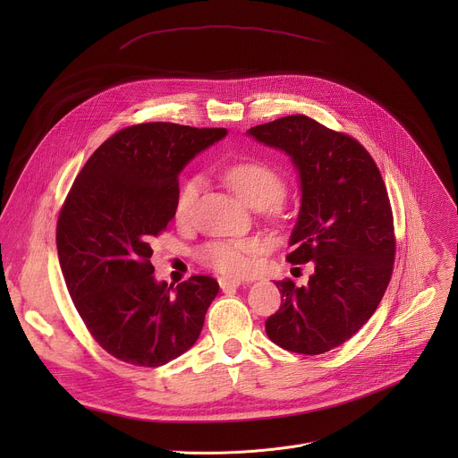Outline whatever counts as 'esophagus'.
<instances>
[{
  "label": "esophagus",
  "instance_id": "34e87169",
  "mask_svg": "<svg viewBox=\"0 0 458 458\" xmlns=\"http://www.w3.org/2000/svg\"><path fill=\"white\" fill-rule=\"evenodd\" d=\"M219 284H221L223 292H235L242 284V281L235 279V277H221Z\"/></svg>",
  "mask_w": 458,
  "mask_h": 458
}]
</instances>
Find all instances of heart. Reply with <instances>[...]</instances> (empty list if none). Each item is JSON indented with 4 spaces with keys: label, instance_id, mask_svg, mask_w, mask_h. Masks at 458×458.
<instances>
[{
    "label": "heart",
    "instance_id": "1",
    "mask_svg": "<svg viewBox=\"0 0 458 458\" xmlns=\"http://www.w3.org/2000/svg\"><path fill=\"white\" fill-rule=\"evenodd\" d=\"M223 179L235 191L237 198L250 208H270L286 191L284 177L263 161H239L223 170ZM201 190V179L184 181L177 191L175 216L186 219ZM255 246L248 241H217L203 246L198 253L199 260L221 274H242L250 268Z\"/></svg>",
    "mask_w": 458,
    "mask_h": 458
}]
</instances>
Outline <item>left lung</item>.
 Returning <instances> with one entry per match:
<instances>
[{
	"label": "left lung",
	"mask_w": 458,
	"mask_h": 458,
	"mask_svg": "<svg viewBox=\"0 0 458 458\" xmlns=\"http://www.w3.org/2000/svg\"><path fill=\"white\" fill-rule=\"evenodd\" d=\"M246 134L284 152L299 174L301 208L286 259L313 265L304 286L276 283L283 302L267 334L288 352L326 353L362 328L391 279L394 216L382 175L359 141L302 114Z\"/></svg>",
	"instance_id": "8db88e82"
}]
</instances>
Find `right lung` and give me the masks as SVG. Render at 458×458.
Here are the masks:
<instances>
[{"label":"right lung","mask_w":458,"mask_h":458,"mask_svg":"<svg viewBox=\"0 0 458 458\" xmlns=\"http://www.w3.org/2000/svg\"><path fill=\"white\" fill-rule=\"evenodd\" d=\"M226 134L175 123L128 126L90 156L67 195L55 232L59 267L89 332L119 360L157 368L201 335L217 281H156L150 244L175 216L181 170Z\"/></svg>","instance_id":"add662e5"}]
</instances>
